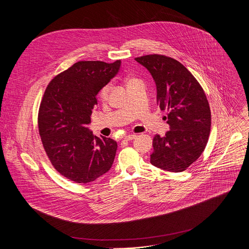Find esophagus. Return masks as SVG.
<instances>
[{"label": "esophagus", "mask_w": 249, "mask_h": 249, "mask_svg": "<svg viewBox=\"0 0 249 249\" xmlns=\"http://www.w3.org/2000/svg\"><path fill=\"white\" fill-rule=\"evenodd\" d=\"M136 137H137V135H135V134H131V135H127V136H125V137H124V139H125L126 141H132V140L136 139Z\"/></svg>", "instance_id": "obj_1"}]
</instances>
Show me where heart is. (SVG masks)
I'll return each mask as SVG.
<instances>
[{
    "label": "heart",
    "mask_w": 249,
    "mask_h": 249,
    "mask_svg": "<svg viewBox=\"0 0 249 249\" xmlns=\"http://www.w3.org/2000/svg\"><path fill=\"white\" fill-rule=\"evenodd\" d=\"M131 81H134V80H131ZM131 81H130V82H131ZM109 89H110V87H109V86L104 87V88L100 90V92H99V97H100L101 99H105L106 97H107V95H108V93H109Z\"/></svg>",
    "instance_id": "heart-1"
}]
</instances>
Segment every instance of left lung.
<instances>
[{
	"label": "left lung",
	"mask_w": 249,
	"mask_h": 249,
	"mask_svg": "<svg viewBox=\"0 0 249 249\" xmlns=\"http://www.w3.org/2000/svg\"><path fill=\"white\" fill-rule=\"evenodd\" d=\"M152 75L157 103L167 110L169 131L156 135L151 163L171 172L185 170L201 156L211 128V110L205 92L189 71L175 59L162 55L135 58Z\"/></svg>",
	"instance_id": "obj_1"
}]
</instances>
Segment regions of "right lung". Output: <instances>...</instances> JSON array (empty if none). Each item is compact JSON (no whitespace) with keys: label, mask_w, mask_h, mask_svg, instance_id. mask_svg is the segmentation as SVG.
Returning <instances> with one entry per match:
<instances>
[{"label":"right lung","mask_w":249,"mask_h":249,"mask_svg":"<svg viewBox=\"0 0 249 249\" xmlns=\"http://www.w3.org/2000/svg\"><path fill=\"white\" fill-rule=\"evenodd\" d=\"M121 61H81L48 85L38 114L44 150L56 170L77 183H89L107 172L117 143L92 135L88 125L96 95L119 72Z\"/></svg>","instance_id":"right-lung-1"}]
</instances>
